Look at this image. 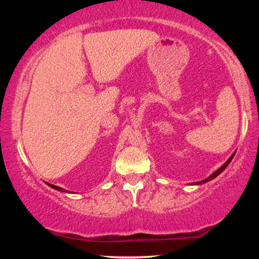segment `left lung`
<instances>
[{
  "label": "left lung",
  "mask_w": 259,
  "mask_h": 259,
  "mask_svg": "<svg viewBox=\"0 0 259 259\" xmlns=\"http://www.w3.org/2000/svg\"><path fill=\"white\" fill-rule=\"evenodd\" d=\"M235 154H236V152H235V153H233V154L231 155V157H230V158L228 159V161H226V162H225V164H224V165H223V166H222V167L218 169V171H215V172L213 173V175H212V176L210 177V178H207V179H205V180H203V182H201V183H206V182H210V180H212V179H214V178H215V177H218L219 175H221V173H222L223 171H224V169H225L226 167H228V166H229V164H230V162H231V160H232V159H233V157H235Z\"/></svg>",
  "instance_id": "1"
}]
</instances>
